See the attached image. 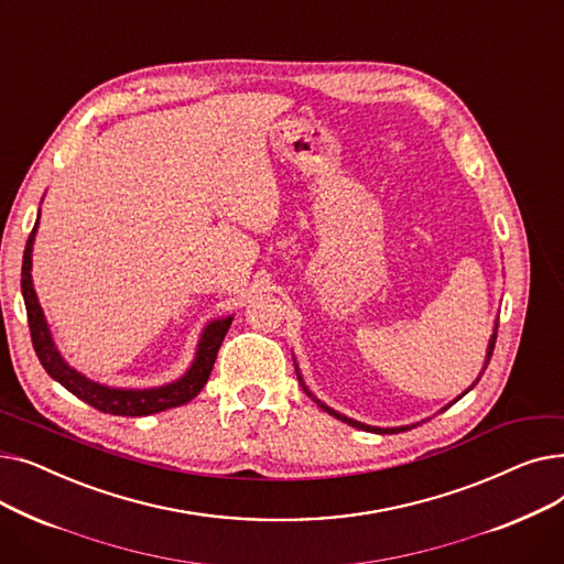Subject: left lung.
Listing matches in <instances>:
<instances>
[{
  "label": "left lung",
  "mask_w": 564,
  "mask_h": 564,
  "mask_svg": "<svg viewBox=\"0 0 564 564\" xmlns=\"http://www.w3.org/2000/svg\"><path fill=\"white\" fill-rule=\"evenodd\" d=\"M498 329V319H496V324H494V334H491V338H489V345H487V354H485V366H482V372L487 370V366H489V359H491V354H494V345H496V332ZM294 370H297V379H300V383H302V389L306 391V395L308 398H313V402H317V406L319 409H324V411H327L329 413V416H334V419H338V421H343V423H347V425H351V427H357V430H366V432H375V434H398V432H406V430H411V427H416V425H421V423H425V421H430V419H425V421H421V423H411V425H400V427H375V425H366V423H359V421H354V419H347V416H343V413H338L336 409H332V406H327V404H324V402H319L311 391H308V387H306V383H304V377H302V372H300V366H297V361H294ZM482 372L478 375V379L476 381H473L470 383V387L459 395V398H455L451 404H446V406H443L441 411H446L448 406H453L457 400H462L473 387H476V383L480 381V377H482Z\"/></svg>",
  "instance_id": "8db88e82"
}]
</instances>
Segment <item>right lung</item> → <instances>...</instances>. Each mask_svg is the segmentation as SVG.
<instances>
[{"instance_id": "1", "label": "right lung", "mask_w": 564, "mask_h": 564, "mask_svg": "<svg viewBox=\"0 0 564 564\" xmlns=\"http://www.w3.org/2000/svg\"><path fill=\"white\" fill-rule=\"evenodd\" d=\"M41 217V215H39ZM36 230H39V219L34 224L32 235H29L24 256H22V297L26 306V319H29V332H32V343L39 354V361L45 368V372L62 383L66 391H70L75 398L84 400L86 404H91L94 409L102 413H111V416H151V413H160L164 409H173L187 404L194 400L200 389L205 387L207 377L213 372L217 351L221 347V340L230 327L232 315L219 317L205 324V329L198 338L196 354L192 366L185 370L183 377H177L175 381L162 383V387H151V389H121V387H107V383H100L96 379H88L79 370H75L64 357L62 351L56 349L45 313L39 304L34 281H32V251H34V240H36Z\"/></svg>"}]
</instances>
